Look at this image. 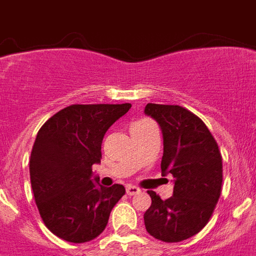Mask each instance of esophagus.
Listing matches in <instances>:
<instances>
[{"label":"esophagus","mask_w":256,"mask_h":256,"mask_svg":"<svg viewBox=\"0 0 256 256\" xmlns=\"http://www.w3.org/2000/svg\"><path fill=\"white\" fill-rule=\"evenodd\" d=\"M140 187H136V186H132V184H128V186H126V192H128V195H136L140 192Z\"/></svg>","instance_id":"1"}]
</instances>
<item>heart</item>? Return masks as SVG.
I'll return each instance as SVG.
<instances>
[{
    "label": "heart",
    "mask_w": 256,
    "mask_h": 256,
    "mask_svg": "<svg viewBox=\"0 0 256 256\" xmlns=\"http://www.w3.org/2000/svg\"><path fill=\"white\" fill-rule=\"evenodd\" d=\"M152 124V120H136V122H134V124H132V128H130V130L132 128H144V126H148V124Z\"/></svg>",
    "instance_id": "b5f03b06"
}]
</instances>
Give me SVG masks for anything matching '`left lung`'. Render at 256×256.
<instances>
[{"mask_svg": "<svg viewBox=\"0 0 256 256\" xmlns=\"http://www.w3.org/2000/svg\"><path fill=\"white\" fill-rule=\"evenodd\" d=\"M144 112L164 134L160 168L175 178L174 194L162 200L154 191L144 226L162 242H182L210 220L222 192L223 166L218 144L200 118L178 104H148Z\"/></svg>", "mask_w": 256, "mask_h": 256, "instance_id": "1", "label": "left lung"}]
</instances>
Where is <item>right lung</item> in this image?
I'll use <instances>...</instances> for the list:
<instances>
[{
    "mask_svg": "<svg viewBox=\"0 0 256 256\" xmlns=\"http://www.w3.org/2000/svg\"><path fill=\"white\" fill-rule=\"evenodd\" d=\"M132 108L70 104L50 116L37 134L30 156V182L45 226L66 242L85 243L104 230L122 184L96 186L94 164L102 158L104 132Z\"/></svg>",
    "mask_w": 256,
    "mask_h": 256,
    "instance_id": "obj_1",
    "label": "right lung"
}]
</instances>
